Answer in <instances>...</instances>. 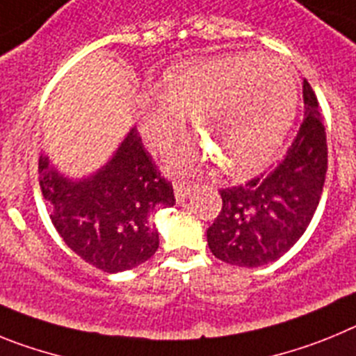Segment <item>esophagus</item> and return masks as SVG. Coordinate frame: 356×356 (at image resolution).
Masks as SVG:
<instances>
[{"mask_svg":"<svg viewBox=\"0 0 356 356\" xmlns=\"http://www.w3.org/2000/svg\"><path fill=\"white\" fill-rule=\"evenodd\" d=\"M194 185L193 184H181V181H178V184H175V197L178 203H184L187 197H191V194L194 193Z\"/></svg>","mask_w":356,"mask_h":356,"instance_id":"34e87169","label":"esophagus"}]
</instances>
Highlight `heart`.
Masks as SVG:
<instances>
[{
	"label": "heart",
	"instance_id": "1",
	"mask_svg": "<svg viewBox=\"0 0 356 356\" xmlns=\"http://www.w3.org/2000/svg\"><path fill=\"white\" fill-rule=\"evenodd\" d=\"M163 92L147 90L139 103V127L153 149H165L181 135L185 114L207 146L234 175L259 169L292 124L298 87L291 69L266 53L235 51L191 62L163 78ZM212 159L200 147L171 155L176 171H194Z\"/></svg>",
	"mask_w": 356,
	"mask_h": 356
}]
</instances>
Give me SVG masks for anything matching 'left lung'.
<instances>
[{"label": "left lung", "instance_id": "8db88e82", "mask_svg": "<svg viewBox=\"0 0 356 356\" xmlns=\"http://www.w3.org/2000/svg\"><path fill=\"white\" fill-rule=\"evenodd\" d=\"M305 118L278 168L246 185L219 191L222 209L207 229L213 257L238 267L278 260L300 241L319 205L328 146L317 97L303 81Z\"/></svg>", "mask_w": 356, "mask_h": 356}]
</instances>
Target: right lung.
Segmentation results:
<instances>
[{
    "instance_id": "add662e5",
    "label": "right lung",
    "mask_w": 356,
    "mask_h": 356,
    "mask_svg": "<svg viewBox=\"0 0 356 356\" xmlns=\"http://www.w3.org/2000/svg\"><path fill=\"white\" fill-rule=\"evenodd\" d=\"M39 184L65 244L105 273L128 271L151 259L159 250L153 213L175 205L172 185L156 171L135 128L102 169L80 180L40 155Z\"/></svg>"
}]
</instances>
